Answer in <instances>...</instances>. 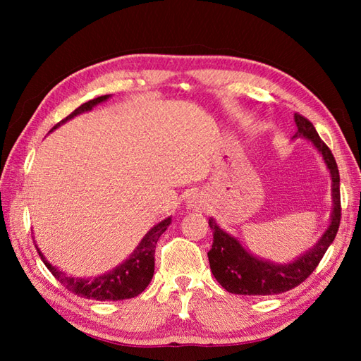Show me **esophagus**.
<instances>
[{
  "mask_svg": "<svg viewBox=\"0 0 361 361\" xmlns=\"http://www.w3.org/2000/svg\"><path fill=\"white\" fill-rule=\"evenodd\" d=\"M188 206H189V208H194V209L200 208V206H202V198H198L197 194L190 195V198L188 200Z\"/></svg>",
  "mask_w": 361,
  "mask_h": 361,
  "instance_id": "obj_1",
  "label": "esophagus"
}]
</instances>
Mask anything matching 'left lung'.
I'll return each instance as SVG.
<instances>
[{
	"label": "left lung",
	"mask_w": 361,
	"mask_h": 361,
	"mask_svg": "<svg viewBox=\"0 0 361 361\" xmlns=\"http://www.w3.org/2000/svg\"><path fill=\"white\" fill-rule=\"evenodd\" d=\"M296 137H305L315 147L319 155L323 157L324 163L331 172L332 178V214L331 224H329L324 234L319 240L302 255H299L295 260L287 264H276L271 260H265L251 255L248 250L242 247V243L224 231L212 217L209 219V226L212 229L214 240L212 248L208 252L209 267L214 278L229 293L234 295H252V296H267L279 295L283 291L298 287L304 282L313 270L318 267L319 260L323 259L324 252L331 247L336 233H338L340 219H341V203H340V173L336 167V161L331 149L321 140L309 119L301 114L295 113Z\"/></svg>",
	"instance_id": "left-lung-1"
}]
</instances>
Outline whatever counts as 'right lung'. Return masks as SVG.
Returning <instances> with one entry per match:
<instances>
[{
  "instance_id": "add662e5",
  "label": "right lung",
  "mask_w": 361,
  "mask_h": 361,
  "mask_svg": "<svg viewBox=\"0 0 361 361\" xmlns=\"http://www.w3.org/2000/svg\"><path fill=\"white\" fill-rule=\"evenodd\" d=\"M110 97V94L99 96L93 99V101L82 104L79 109H75L70 114V116H66L63 121H60L59 124L54 126L51 128V132L65 124L66 121L73 119L74 116H78V114L90 111L93 106L106 101V99ZM171 221L172 217H167L163 221L157 224L142 237V240L135 248L132 255L128 256V259H126L124 262L119 264L118 267H114L113 270L104 274H99L96 278H71V276H66L65 271L59 270V267H54L46 260L43 252L37 245L35 248L54 278L60 283H63V286L70 291H73L74 295L87 299H96V301H122V299H130L141 295L145 287L150 283L153 278V271H155L157 242L161 234L166 231L167 226L171 225Z\"/></svg>"
}]
</instances>
